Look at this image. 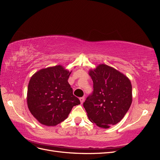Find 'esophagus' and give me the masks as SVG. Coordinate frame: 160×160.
<instances>
[{
	"label": "esophagus",
	"mask_w": 160,
	"mask_h": 160,
	"mask_svg": "<svg viewBox=\"0 0 160 160\" xmlns=\"http://www.w3.org/2000/svg\"><path fill=\"white\" fill-rule=\"evenodd\" d=\"M79 100L81 101V103H83L84 102V101H85V98H84V97H82V98H79Z\"/></svg>",
	"instance_id": "obj_1"
}]
</instances>
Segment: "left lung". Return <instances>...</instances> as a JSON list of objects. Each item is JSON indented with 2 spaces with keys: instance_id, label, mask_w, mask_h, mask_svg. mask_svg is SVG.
Masks as SVG:
<instances>
[{
  "instance_id": "1",
  "label": "left lung",
  "mask_w": 160,
  "mask_h": 160,
  "mask_svg": "<svg viewBox=\"0 0 160 160\" xmlns=\"http://www.w3.org/2000/svg\"><path fill=\"white\" fill-rule=\"evenodd\" d=\"M93 91L83 103L89 119L107 129L122 120L132 102V86L127 76L105 64L89 71Z\"/></svg>"
}]
</instances>
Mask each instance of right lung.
I'll return each instance as SVG.
<instances>
[{"mask_svg": "<svg viewBox=\"0 0 160 160\" xmlns=\"http://www.w3.org/2000/svg\"><path fill=\"white\" fill-rule=\"evenodd\" d=\"M71 72L59 65L41 69L31 77L27 105L42 125L55 126L67 118L73 106L80 104L68 83Z\"/></svg>", "mask_w": 160, "mask_h": 160, "instance_id": "obj_1", "label": "right lung"}]
</instances>
